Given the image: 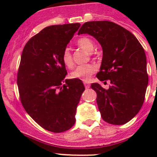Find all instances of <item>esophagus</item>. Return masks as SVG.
<instances>
[{
    "label": "esophagus",
    "instance_id": "34e87169",
    "mask_svg": "<svg viewBox=\"0 0 157 157\" xmlns=\"http://www.w3.org/2000/svg\"><path fill=\"white\" fill-rule=\"evenodd\" d=\"M83 84H84L85 88H86V89H89V88H90V83H87V82H84V83H83Z\"/></svg>",
    "mask_w": 157,
    "mask_h": 157
}]
</instances>
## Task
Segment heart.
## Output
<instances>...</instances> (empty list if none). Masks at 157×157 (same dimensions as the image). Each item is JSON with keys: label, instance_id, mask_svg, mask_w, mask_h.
<instances>
[{"label": "heart", "instance_id": "heart-1", "mask_svg": "<svg viewBox=\"0 0 157 157\" xmlns=\"http://www.w3.org/2000/svg\"><path fill=\"white\" fill-rule=\"evenodd\" d=\"M77 45L81 48L84 49L88 52H92L94 50L95 45L93 41L88 37H82L79 39L77 42ZM61 59L64 65L68 68H72L74 66L72 55L68 48H65L61 55ZM96 71V67L93 64H83L76 67L74 71L71 74L72 78L80 79L83 81H87L90 80V77Z\"/></svg>", "mask_w": 157, "mask_h": 157}]
</instances>
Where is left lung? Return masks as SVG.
Instances as JSON below:
<instances>
[{"label":"left lung","mask_w":157,"mask_h":157,"mask_svg":"<svg viewBox=\"0 0 157 157\" xmlns=\"http://www.w3.org/2000/svg\"><path fill=\"white\" fill-rule=\"evenodd\" d=\"M86 33L102 48L96 77L111 83L108 90L97 83L91 84L101 116L109 124H125L138 113L144 101L148 74L144 48L131 32L110 21L86 22L78 35Z\"/></svg>","instance_id":"1"}]
</instances>
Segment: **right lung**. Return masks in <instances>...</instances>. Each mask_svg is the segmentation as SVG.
Returning a JSON list of instances; mask_svg holds the SVG:
<instances>
[{
    "label": "right lung",
    "mask_w": 157,
    "mask_h": 157,
    "mask_svg": "<svg viewBox=\"0 0 157 157\" xmlns=\"http://www.w3.org/2000/svg\"><path fill=\"white\" fill-rule=\"evenodd\" d=\"M80 23L45 27L27 42L17 73L23 108L38 124L55 133L75 124L77 107L85 87L79 79L67 75L61 55Z\"/></svg>",
    "instance_id": "right-lung-1"
}]
</instances>
